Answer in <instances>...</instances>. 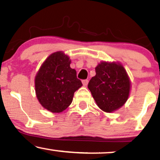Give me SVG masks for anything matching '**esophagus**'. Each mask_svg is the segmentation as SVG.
I'll list each match as a JSON object with an SVG mask.
<instances>
[{"label":"esophagus","mask_w":160,"mask_h":160,"mask_svg":"<svg viewBox=\"0 0 160 160\" xmlns=\"http://www.w3.org/2000/svg\"><path fill=\"white\" fill-rule=\"evenodd\" d=\"M82 84H83V86H86L88 85V80H83L82 81Z\"/></svg>","instance_id":"esophagus-1"}]
</instances>
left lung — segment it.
I'll use <instances>...</instances> for the list:
<instances>
[{
	"label": "left lung",
	"mask_w": 160,
	"mask_h": 160,
	"mask_svg": "<svg viewBox=\"0 0 160 160\" xmlns=\"http://www.w3.org/2000/svg\"><path fill=\"white\" fill-rule=\"evenodd\" d=\"M95 72L88 88L96 103L107 112L117 110L128 101L130 94V81L127 72L119 63L101 62Z\"/></svg>",
	"instance_id": "obj_1"
}]
</instances>
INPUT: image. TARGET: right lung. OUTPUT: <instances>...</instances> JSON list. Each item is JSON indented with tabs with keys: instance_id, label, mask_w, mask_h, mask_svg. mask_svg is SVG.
Listing matches in <instances>:
<instances>
[{
	"instance_id": "right-lung-1",
	"label": "right lung",
	"mask_w": 160,
	"mask_h": 160,
	"mask_svg": "<svg viewBox=\"0 0 160 160\" xmlns=\"http://www.w3.org/2000/svg\"><path fill=\"white\" fill-rule=\"evenodd\" d=\"M70 64L68 56L55 52L45 59L35 78L36 97L51 112H61L68 108L74 92L82 86Z\"/></svg>"
}]
</instances>
